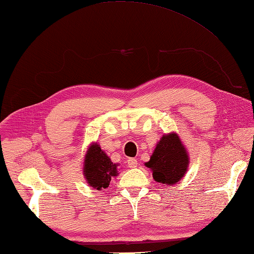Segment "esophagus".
<instances>
[{
	"label": "esophagus",
	"instance_id": "obj_1",
	"mask_svg": "<svg viewBox=\"0 0 254 254\" xmlns=\"http://www.w3.org/2000/svg\"><path fill=\"white\" fill-rule=\"evenodd\" d=\"M127 165H128V168H132V169L136 168L137 167V160L136 159H133V158L128 159L127 160Z\"/></svg>",
	"mask_w": 254,
	"mask_h": 254
}]
</instances>
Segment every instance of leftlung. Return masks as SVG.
Wrapping results in <instances>:
<instances>
[{
	"mask_svg": "<svg viewBox=\"0 0 254 254\" xmlns=\"http://www.w3.org/2000/svg\"><path fill=\"white\" fill-rule=\"evenodd\" d=\"M189 152L178 133L170 132L163 134L156 143L150 161L144 164L152 171L154 181L171 187L183 179L189 169Z\"/></svg>",
	"mask_w": 254,
	"mask_h": 254,
	"instance_id": "obj_1",
	"label": "left lung"
}]
</instances>
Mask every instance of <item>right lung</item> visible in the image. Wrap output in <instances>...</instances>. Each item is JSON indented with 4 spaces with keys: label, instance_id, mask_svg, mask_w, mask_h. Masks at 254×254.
Masks as SVG:
<instances>
[{
    "label": "right lung",
    "instance_id": "obj_1",
    "mask_svg": "<svg viewBox=\"0 0 254 254\" xmlns=\"http://www.w3.org/2000/svg\"><path fill=\"white\" fill-rule=\"evenodd\" d=\"M82 171L89 187L101 191L109 187L112 178L118 177L119 164L112 162L98 142H92L85 152Z\"/></svg>",
    "mask_w": 254,
    "mask_h": 254
}]
</instances>
